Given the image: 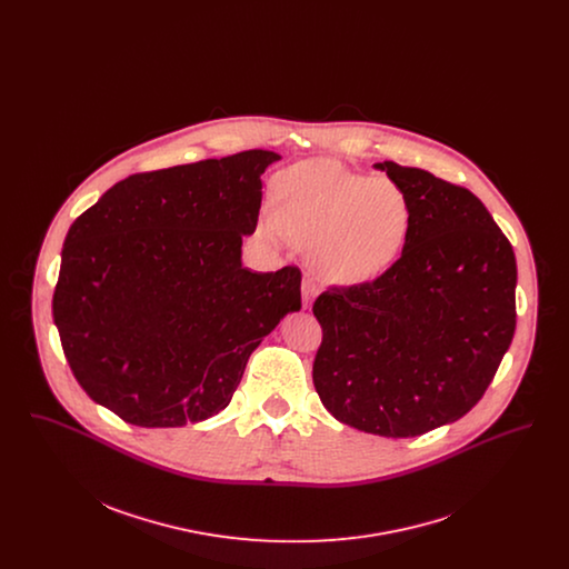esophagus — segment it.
I'll use <instances>...</instances> for the list:
<instances>
[{
    "mask_svg": "<svg viewBox=\"0 0 569 569\" xmlns=\"http://www.w3.org/2000/svg\"><path fill=\"white\" fill-rule=\"evenodd\" d=\"M318 298V288H316V283L313 281H309V279H305L302 281V307L305 309H309L311 305H313V300Z\"/></svg>",
    "mask_w": 569,
    "mask_h": 569,
    "instance_id": "34e87169",
    "label": "esophagus"
}]
</instances>
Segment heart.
Returning a JSON list of instances; mask_svg holds the SVG:
<instances>
[{
    "label": "heart",
    "instance_id": "b5f03b06",
    "mask_svg": "<svg viewBox=\"0 0 569 569\" xmlns=\"http://www.w3.org/2000/svg\"><path fill=\"white\" fill-rule=\"evenodd\" d=\"M411 202L386 177L356 174L335 160L283 170L260 232L269 241L307 244L311 271L339 288L376 281L406 251Z\"/></svg>",
    "mask_w": 569,
    "mask_h": 569
}]
</instances>
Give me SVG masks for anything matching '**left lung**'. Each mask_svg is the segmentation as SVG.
Listing matches in <instances>:
<instances>
[{
	"label": "left lung",
	"instance_id": "8db88e82",
	"mask_svg": "<svg viewBox=\"0 0 569 569\" xmlns=\"http://www.w3.org/2000/svg\"><path fill=\"white\" fill-rule=\"evenodd\" d=\"M373 168L406 190L411 234L373 283L316 300L313 383L339 422L416 437L457 422L495 378L515 337L516 258L471 191L420 168Z\"/></svg>",
	"mask_w": 569,
	"mask_h": 569
}]
</instances>
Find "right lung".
<instances>
[{
	"mask_svg": "<svg viewBox=\"0 0 569 569\" xmlns=\"http://www.w3.org/2000/svg\"><path fill=\"white\" fill-rule=\"evenodd\" d=\"M251 149L134 174L68 230L53 320L82 390L144 429L226 409L251 352L300 309V271L243 267L262 174Z\"/></svg>",
	"mask_w": 569,
	"mask_h": 569,
	"instance_id": "obj_1",
	"label": "right lung"
}]
</instances>
